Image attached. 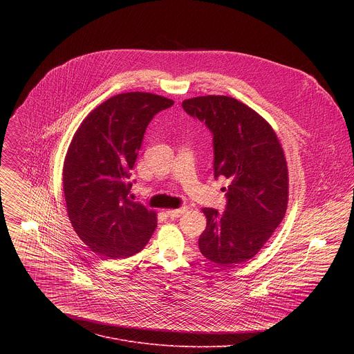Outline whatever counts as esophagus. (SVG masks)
Wrapping results in <instances>:
<instances>
[{
    "instance_id": "obj_1",
    "label": "esophagus",
    "mask_w": 354,
    "mask_h": 354,
    "mask_svg": "<svg viewBox=\"0 0 354 354\" xmlns=\"http://www.w3.org/2000/svg\"><path fill=\"white\" fill-rule=\"evenodd\" d=\"M185 212H186V209H185V207H180V209H175V210H167V214H168V217H171V218H178V217H180Z\"/></svg>"
}]
</instances>
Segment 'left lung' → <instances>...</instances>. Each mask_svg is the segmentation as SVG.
Returning <instances> with one entry per match:
<instances>
[{"instance_id": "1", "label": "left lung", "mask_w": 354, "mask_h": 354, "mask_svg": "<svg viewBox=\"0 0 354 354\" xmlns=\"http://www.w3.org/2000/svg\"><path fill=\"white\" fill-rule=\"evenodd\" d=\"M183 111L213 136L214 176L228 179L224 212L203 209L207 225L198 238L205 258L234 266L254 258L281 223L288 201L287 162L270 124L235 97L186 99Z\"/></svg>"}]
</instances>
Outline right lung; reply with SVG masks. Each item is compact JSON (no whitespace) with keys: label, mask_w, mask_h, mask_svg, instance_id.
<instances>
[{"label":"right lung","mask_w":354,"mask_h":354,"mask_svg":"<svg viewBox=\"0 0 354 354\" xmlns=\"http://www.w3.org/2000/svg\"><path fill=\"white\" fill-rule=\"evenodd\" d=\"M174 100L127 92L109 97L81 123L68 147L63 189L70 221L95 254L129 258L140 252L157 227V216L131 201V169L153 118Z\"/></svg>","instance_id":"1"}]
</instances>
